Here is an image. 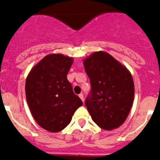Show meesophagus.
<instances>
[{
  "instance_id": "34e87169",
  "label": "esophagus",
  "mask_w": 160,
  "mask_h": 160,
  "mask_svg": "<svg viewBox=\"0 0 160 160\" xmlns=\"http://www.w3.org/2000/svg\"><path fill=\"white\" fill-rule=\"evenodd\" d=\"M79 97H80V98H81V100L83 101H83H84V98H83V94H80V95H79Z\"/></svg>"
}]
</instances>
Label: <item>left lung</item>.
<instances>
[{"mask_svg": "<svg viewBox=\"0 0 160 160\" xmlns=\"http://www.w3.org/2000/svg\"><path fill=\"white\" fill-rule=\"evenodd\" d=\"M92 90L85 105L93 122L106 130L125 122L134 99V83L130 72L104 51L94 52L83 60Z\"/></svg>", "mask_w": 160, "mask_h": 160, "instance_id": "left-lung-1", "label": "left lung"}]
</instances>
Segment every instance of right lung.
<instances>
[{
    "label": "right lung",
    "instance_id": "right-lung-1",
    "mask_svg": "<svg viewBox=\"0 0 160 160\" xmlns=\"http://www.w3.org/2000/svg\"><path fill=\"white\" fill-rule=\"evenodd\" d=\"M72 63V58L51 53L33 67L27 77L25 93L31 114L49 132L63 130L83 105L67 79Z\"/></svg>",
    "mask_w": 160,
    "mask_h": 160
}]
</instances>
